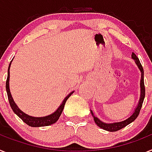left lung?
Instances as JSON below:
<instances>
[{
  "instance_id": "1",
  "label": "left lung",
  "mask_w": 152,
  "mask_h": 152,
  "mask_svg": "<svg viewBox=\"0 0 152 152\" xmlns=\"http://www.w3.org/2000/svg\"><path fill=\"white\" fill-rule=\"evenodd\" d=\"M132 58L135 62L136 65L138 66V69L140 70L141 74V81H140V88H141V93H140V98L139 101H138V103L136 106V107L134 108V112L132 113V115L130 117H128V118L125 119V120L122 121H119V122H114V123H105L102 121L100 120L98 118L95 117V115H94L93 111L91 110V113L92 116L94 118V122L95 124L98 125V127H100L101 128L104 129L105 131H108V132H116V131H118L121 128H124L125 126H127L128 124H131L132 122H133L134 120H135L137 118H138V115H139V112L141 111V106H142V104H143L144 99H145V85H144V70L143 67L141 66V63H140L139 59L138 58V57L136 56L134 53L132 52Z\"/></svg>"
}]
</instances>
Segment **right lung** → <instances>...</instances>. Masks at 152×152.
<instances>
[{
  "label": "right lung",
  "mask_w": 152,
  "mask_h": 152,
  "mask_svg": "<svg viewBox=\"0 0 152 152\" xmlns=\"http://www.w3.org/2000/svg\"><path fill=\"white\" fill-rule=\"evenodd\" d=\"M11 61L10 64H9L8 70H7V81H6V91H7V97H8L9 103H10V105H11V108H12L13 111L14 113L16 114L20 119H21L24 123L29 125L31 127H44V126H49L50 124H54L55 122H57V121L59 119L61 115L62 111H63L64 107V104H65L67 100L68 99L70 96L73 94L75 91H71V93L67 94L66 96L64 99L63 100V102H61V105L58 107V109L56 111L53 112L52 114L50 115H46V116L44 117H33L31 116V115H27L26 113L23 112L18 107V105L16 104V103L14 102V99L12 98V95L11 94V91H10V85H9V81H10V67H11Z\"/></svg>",
  "instance_id": "obj_1"
}]
</instances>
